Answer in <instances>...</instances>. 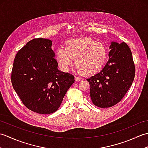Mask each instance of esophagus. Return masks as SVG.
Returning a JSON list of instances; mask_svg holds the SVG:
<instances>
[{"instance_id":"1","label":"esophagus","mask_w":148,"mask_h":148,"mask_svg":"<svg viewBox=\"0 0 148 148\" xmlns=\"http://www.w3.org/2000/svg\"><path fill=\"white\" fill-rule=\"evenodd\" d=\"M80 80H81V77H77V76H75V81H79Z\"/></svg>"}]
</instances>
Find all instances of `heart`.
I'll use <instances>...</instances> for the list:
<instances>
[{"instance_id":"heart-1","label":"heart","mask_w":148,"mask_h":148,"mask_svg":"<svg viewBox=\"0 0 148 148\" xmlns=\"http://www.w3.org/2000/svg\"><path fill=\"white\" fill-rule=\"evenodd\" d=\"M106 51L101 43L90 38L73 39L65 43V49L56 52V60L63 71H67L74 64L84 75L95 74L102 67Z\"/></svg>"}]
</instances>
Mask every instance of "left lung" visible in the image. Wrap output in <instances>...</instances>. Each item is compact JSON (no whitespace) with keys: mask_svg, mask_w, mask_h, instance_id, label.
<instances>
[{"mask_svg":"<svg viewBox=\"0 0 148 148\" xmlns=\"http://www.w3.org/2000/svg\"><path fill=\"white\" fill-rule=\"evenodd\" d=\"M109 60L101 71L88 78L94 105L106 108L123 98L134 79L136 69L131 50L125 42H112Z\"/></svg>","mask_w":148,"mask_h":148,"instance_id":"left-lung-1","label":"left lung"}]
</instances>
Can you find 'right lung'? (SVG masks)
Here are the masks:
<instances>
[{
    "label": "right lung",
    "mask_w": 148,
    "mask_h": 148,
    "mask_svg": "<svg viewBox=\"0 0 148 148\" xmlns=\"http://www.w3.org/2000/svg\"><path fill=\"white\" fill-rule=\"evenodd\" d=\"M52 41L34 39L18 51L11 72L13 88L25 106L39 114L57 111L74 76L58 69Z\"/></svg>",
    "instance_id": "1"
}]
</instances>
